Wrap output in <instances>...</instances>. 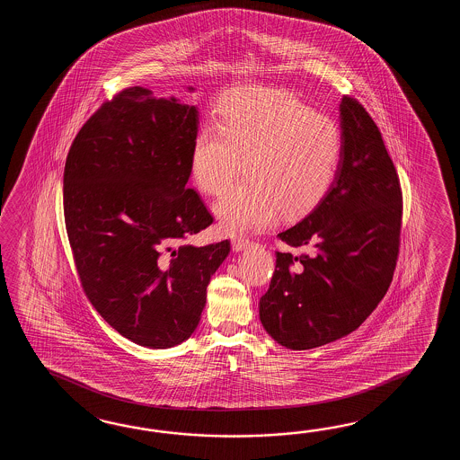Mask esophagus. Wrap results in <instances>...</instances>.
<instances>
[{"mask_svg": "<svg viewBox=\"0 0 460 460\" xmlns=\"http://www.w3.org/2000/svg\"><path fill=\"white\" fill-rule=\"evenodd\" d=\"M252 244L250 240H246V238H234V242H232V248H234V252H242L244 248H248Z\"/></svg>", "mask_w": 460, "mask_h": 460, "instance_id": "1", "label": "esophagus"}]
</instances>
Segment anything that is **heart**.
Masks as SVG:
<instances>
[{
	"instance_id": "obj_1",
	"label": "heart",
	"mask_w": 460,
	"mask_h": 460,
	"mask_svg": "<svg viewBox=\"0 0 460 460\" xmlns=\"http://www.w3.org/2000/svg\"><path fill=\"white\" fill-rule=\"evenodd\" d=\"M217 121L199 129L189 167L202 192L218 194L244 159L248 181L214 204L226 234L273 226L281 210L303 216L332 187L342 163V128L299 98L271 88L236 90L220 103Z\"/></svg>"
}]
</instances>
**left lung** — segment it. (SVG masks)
I'll return each instance as SVG.
<instances>
[{"label":"left lung","mask_w":460,"mask_h":460,"mask_svg":"<svg viewBox=\"0 0 460 460\" xmlns=\"http://www.w3.org/2000/svg\"><path fill=\"white\" fill-rule=\"evenodd\" d=\"M343 157L332 187L278 234L303 253L276 252L260 321L276 342L309 350L362 325L390 288L400 252V177L368 111L341 102Z\"/></svg>","instance_id":"obj_1"}]
</instances>
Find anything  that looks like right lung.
Listing matches in <instances>:
<instances>
[{
    "mask_svg": "<svg viewBox=\"0 0 460 460\" xmlns=\"http://www.w3.org/2000/svg\"><path fill=\"white\" fill-rule=\"evenodd\" d=\"M197 131L194 105L125 88L88 118L66 159L64 217L82 289L118 333L149 349L192 335L230 253L228 240L182 244L214 222L187 187Z\"/></svg>",
    "mask_w": 460,
    "mask_h": 460,
    "instance_id": "add662e5",
    "label": "right lung"
}]
</instances>
